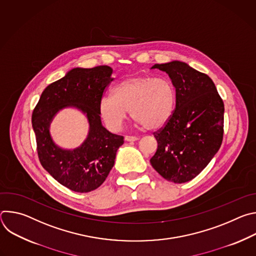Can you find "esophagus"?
<instances>
[{"label":"esophagus","mask_w":256,"mask_h":256,"mask_svg":"<svg viewBox=\"0 0 256 256\" xmlns=\"http://www.w3.org/2000/svg\"><path fill=\"white\" fill-rule=\"evenodd\" d=\"M124 140L126 142H134V140H138V138L136 136H124Z\"/></svg>","instance_id":"obj_1"}]
</instances>
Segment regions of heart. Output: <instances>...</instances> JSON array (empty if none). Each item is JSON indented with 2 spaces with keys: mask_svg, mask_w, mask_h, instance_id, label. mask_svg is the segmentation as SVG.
Segmentation results:
<instances>
[{
  "mask_svg": "<svg viewBox=\"0 0 256 256\" xmlns=\"http://www.w3.org/2000/svg\"><path fill=\"white\" fill-rule=\"evenodd\" d=\"M175 100V90L169 80L134 75L120 81L114 89V96L101 98L99 112L112 130L122 126L128 110L138 124L156 130L172 118Z\"/></svg>",
  "mask_w": 256,
  "mask_h": 256,
  "instance_id": "b5f03b06",
  "label": "heart"
}]
</instances>
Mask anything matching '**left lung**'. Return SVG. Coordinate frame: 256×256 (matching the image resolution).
<instances>
[{
  "label": "left lung",
  "instance_id": "left-lung-1",
  "mask_svg": "<svg viewBox=\"0 0 256 256\" xmlns=\"http://www.w3.org/2000/svg\"><path fill=\"white\" fill-rule=\"evenodd\" d=\"M175 88V110L154 134L158 148L150 162L166 180L184 184L198 175L221 147L224 103L212 80L184 62L156 64Z\"/></svg>",
  "mask_w": 256,
  "mask_h": 256
}]
</instances>
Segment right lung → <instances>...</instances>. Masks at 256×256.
I'll return each mask as SVG.
<instances>
[{"mask_svg":"<svg viewBox=\"0 0 256 256\" xmlns=\"http://www.w3.org/2000/svg\"><path fill=\"white\" fill-rule=\"evenodd\" d=\"M112 68L98 66L74 68L64 77L48 85L32 114V128L44 168L72 192H89L98 188L114 165L124 136L109 132L102 124L99 102L112 78ZM77 108L88 118L90 130L75 150H64L50 134V124L62 108Z\"/></svg>","mask_w":256,"mask_h":256,"instance_id":"obj_1","label":"right lung"}]
</instances>
